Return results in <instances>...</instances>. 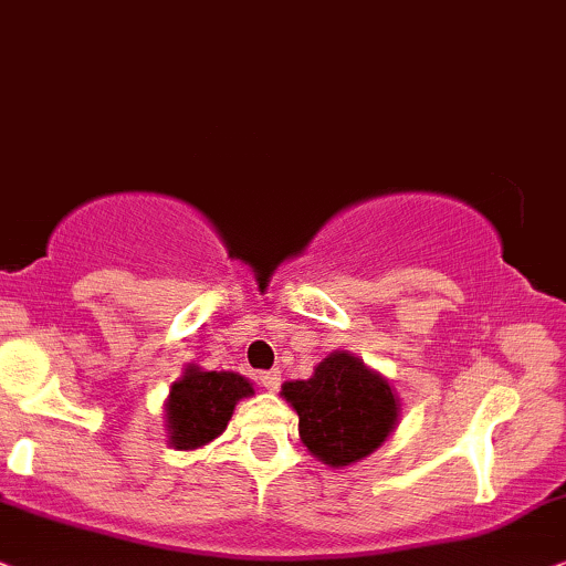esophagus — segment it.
<instances>
[{"label":"esophagus","instance_id":"obj_1","mask_svg":"<svg viewBox=\"0 0 566 566\" xmlns=\"http://www.w3.org/2000/svg\"><path fill=\"white\" fill-rule=\"evenodd\" d=\"M255 380H259V386H261V388H266V390H276L279 386H282V373H279V370L259 373V375H255Z\"/></svg>","mask_w":566,"mask_h":566}]
</instances>
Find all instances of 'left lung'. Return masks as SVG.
<instances>
[{"label": "left lung", "mask_w": 566, "mask_h": 566, "mask_svg": "<svg viewBox=\"0 0 566 566\" xmlns=\"http://www.w3.org/2000/svg\"><path fill=\"white\" fill-rule=\"evenodd\" d=\"M282 396L297 411L300 440L334 469L357 463L380 448L398 417L388 380L346 352L323 359L311 380L284 382Z\"/></svg>", "instance_id": "left-lung-1"}]
</instances>
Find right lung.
<instances>
[{"label":"right lung","mask_w":566,"mask_h":566,"mask_svg":"<svg viewBox=\"0 0 566 566\" xmlns=\"http://www.w3.org/2000/svg\"><path fill=\"white\" fill-rule=\"evenodd\" d=\"M251 394V382L243 375L186 370L184 378L172 382L168 398L170 446L193 450L212 442L224 432L235 403Z\"/></svg>","instance_id":"1"}]
</instances>
